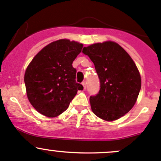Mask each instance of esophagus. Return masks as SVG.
I'll list each match as a JSON object with an SVG mask.
<instances>
[{
  "label": "esophagus",
  "instance_id": "obj_1",
  "mask_svg": "<svg viewBox=\"0 0 161 161\" xmlns=\"http://www.w3.org/2000/svg\"><path fill=\"white\" fill-rule=\"evenodd\" d=\"M82 86H83L84 89L86 90V81H83V82H82Z\"/></svg>",
  "mask_w": 161,
  "mask_h": 161
}]
</instances>
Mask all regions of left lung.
Here are the masks:
<instances>
[{
  "instance_id": "8db88e82",
  "label": "left lung",
  "mask_w": 161,
  "mask_h": 161,
  "mask_svg": "<svg viewBox=\"0 0 161 161\" xmlns=\"http://www.w3.org/2000/svg\"><path fill=\"white\" fill-rule=\"evenodd\" d=\"M82 53L93 62L100 82L98 93L90 98L92 112L108 121L124 116L135 105L141 89L140 75L133 60L111 41L83 47Z\"/></svg>"
}]
</instances>
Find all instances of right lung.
Returning a JSON list of instances; mask_svg holds the SVG:
<instances>
[{
    "label": "right lung",
    "mask_w": 161,
    "mask_h": 161,
    "mask_svg": "<svg viewBox=\"0 0 161 161\" xmlns=\"http://www.w3.org/2000/svg\"><path fill=\"white\" fill-rule=\"evenodd\" d=\"M82 43L69 40L52 42L35 57L25 73L27 97L34 108L49 118L65 111L78 90L72 62L82 51Z\"/></svg>",
    "instance_id": "obj_1"
}]
</instances>
